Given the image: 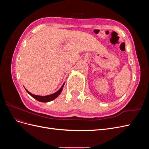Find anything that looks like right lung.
I'll return each mask as SVG.
<instances>
[{
	"instance_id": "1",
	"label": "right lung",
	"mask_w": 149,
	"mask_h": 149,
	"mask_svg": "<svg viewBox=\"0 0 149 149\" xmlns=\"http://www.w3.org/2000/svg\"><path fill=\"white\" fill-rule=\"evenodd\" d=\"M64 84H65V83L62 85V86L61 87V88L59 90H58V91H56V93H53L52 94H50V95L44 96L35 95V94H31V93H30L26 89H25V90L31 97H33L34 99H35L36 100H37V101H38L40 102H49V101H51L53 100H55V98H56L58 96H59V94H60V93L62 91L63 88V86H64Z\"/></svg>"
}]
</instances>
